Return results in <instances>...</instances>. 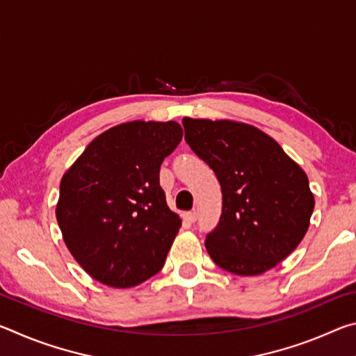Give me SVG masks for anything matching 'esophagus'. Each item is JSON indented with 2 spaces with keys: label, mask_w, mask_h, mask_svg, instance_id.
Here are the masks:
<instances>
[{
  "label": "esophagus",
  "mask_w": 356,
  "mask_h": 356,
  "mask_svg": "<svg viewBox=\"0 0 356 356\" xmlns=\"http://www.w3.org/2000/svg\"><path fill=\"white\" fill-rule=\"evenodd\" d=\"M197 220V213L195 212V210H193V212H188V213H185V221L186 222H195Z\"/></svg>",
  "instance_id": "esophagus-1"
}]
</instances>
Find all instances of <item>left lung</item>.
I'll list each match as a JSON object with an SVG mask.
<instances>
[{"mask_svg": "<svg viewBox=\"0 0 356 356\" xmlns=\"http://www.w3.org/2000/svg\"><path fill=\"white\" fill-rule=\"evenodd\" d=\"M185 141L212 168L221 185L218 225L206 248L218 267L261 275L303 240L314 210L305 171L273 138L232 120H182Z\"/></svg>", "mask_w": 356, "mask_h": 356, "instance_id": "1", "label": "left lung"}]
</instances>
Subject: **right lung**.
<instances>
[{"instance_id":"1","label":"right lung","mask_w":356,"mask_h":356,"mask_svg":"<svg viewBox=\"0 0 356 356\" xmlns=\"http://www.w3.org/2000/svg\"><path fill=\"white\" fill-rule=\"evenodd\" d=\"M170 122L120 124L84 149L59 186L56 220L94 280L131 287L163 268L182 220L160 186V166L182 140Z\"/></svg>"}]
</instances>
